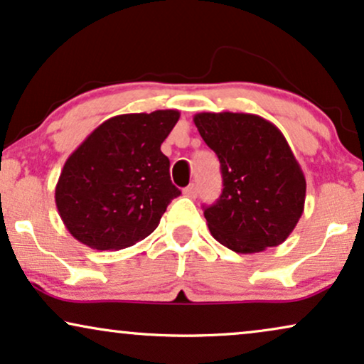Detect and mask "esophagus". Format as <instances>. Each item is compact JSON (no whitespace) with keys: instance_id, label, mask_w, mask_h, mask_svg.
<instances>
[{"instance_id":"1","label":"esophagus","mask_w":364,"mask_h":364,"mask_svg":"<svg viewBox=\"0 0 364 364\" xmlns=\"http://www.w3.org/2000/svg\"><path fill=\"white\" fill-rule=\"evenodd\" d=\"M183 193H185V196H188V198H196V195H198V188H196L195 183H191L190 186H186L185 190H183Z\"/></svg>"}]
</instances>
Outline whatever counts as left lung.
I'll use <instances>...</instances> for the list:
<instances>
[{
	"mask_svg": "<svg viewBox=\"0 0 364 364\" xmlns=\"http://www.w3.org/2000/svg\"><path fill=\"white\" fill-rule=\"evenodd\" d=\"M193 121L222 168V195L205 206L215 240L237 254L285 242L304 211L306 178L282 132L255 114L201 112Z\"/></svg>",
	"mask_w": 364,
	"mask_h": 364,
	"instance_id": "left-lung-1",
	"label": "left lung"
}]
</instances>
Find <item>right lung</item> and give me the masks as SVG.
<instances>
[{"label": "right lung", "instance_id": "1", "mask_svg": "<svg viewBox=\"0 0 364 364\" xmlns=\"http://www.w3.org/2000/svg\"><path fill=\"white\" fill-rule=\"evenodd\" d=\"M178 119L173 109L110 117L68 156L55 203L73 238L95 250H121L154 232L181 195L161 153Z\"/></svg>", "mask_w": 364, "mask_h": 364}]
</instances>
